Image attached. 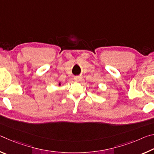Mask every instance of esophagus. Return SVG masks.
Returning <instances> with one entry per match:
<instances>
[{
  "mask_svg": "<svg viewBox=\"0 0 154 154\" xmlns=\"http://www.w3.org/2000/svg\"><path fill=\"white\" fill-rule=\"evenodd\" d=\"M81 79H82V77H80V76H78V77H75V81H77V82H79V81H80Z\"/></svg>",
  "mask_w": 154,
  "mask_h": 154,
  "instance_id": "34e87169",
  "label": "esophagus"
}]
</instances>
